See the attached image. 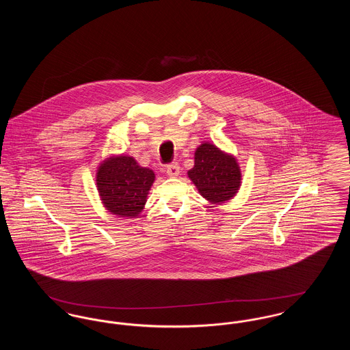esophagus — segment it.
Here are the masks:
<instances>
[{"mask_svg":"<svg viewBox=\"0 0 350 350\" xmlns=\"http://www.w3.org/2000/svg\"><path fill=\"white\" fill-rule=\"evenodd\" d=\"M167 174L169 177H177L180 174V165L177 163H173L167 167Z\"/></svg>","mask_w":350,"mask_h":350,"instance_id":"1","label":"esophagus"}]
</instances>
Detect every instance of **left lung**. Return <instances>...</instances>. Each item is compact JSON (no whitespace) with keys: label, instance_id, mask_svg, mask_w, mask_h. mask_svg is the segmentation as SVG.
Returning <instances> with one entry per match:
<instances>
[{"label":"left lung","instance_id":"obj_1","mask_svg":"<svg viewBox=\"0 0 350 350\" xmlns=\"http://www.w3.org/2000/svg\"><path fill=\"white\" fill-rule=\"evenodd\" d=\"M187 177L200 196L211 204L226 203L241 186V169L237 159L210 142H203L194 153V167Z\"/></svg>","mask_w":350,"mask_h":350}]
</instances>
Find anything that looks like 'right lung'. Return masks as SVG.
I'll use <instances>...</instances> for the list:
<instances>
[{
  "mask_svg": "<svg viewBox=\"0 0 350 350\" xmlns=\"http://www.w3.org/2000/svg\"><path fill=\"white\" fill-rule=\"evenodd\" d=\"M154 173L133 156L111 154L100 161L96 185L103 207L118 217H136L144 210Z\"/></svg>",
  "mask_w": 350,
  "mask_h": 350,
  "instance_id": "right-lung-1",
  "label": "right lung"
}]
</instances>
